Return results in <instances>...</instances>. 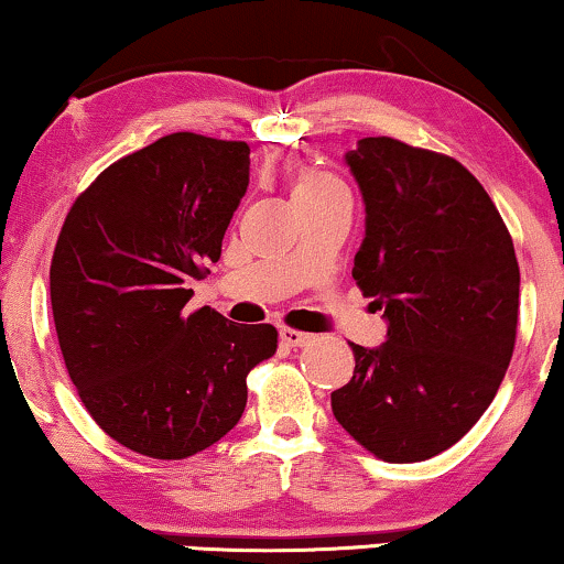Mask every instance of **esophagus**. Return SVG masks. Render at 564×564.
Returning <instances> with one entry per match:
<instances>
[{"instance_id":"34e87169","label":"esophagus","mask_w":564,"mask_h":564,"mask_svg":"<svg viewBox=\"0 0 564 564\" xmlns=\"http://www.w3.org/2000/svg\"><path fill=\"white\" fill-rule=\"evenodd\" d=\"M311 334H303V330H295V328H280V341L284 346H290V349H295V346H305L311 341Z\"/></svg>"}]
</instances>
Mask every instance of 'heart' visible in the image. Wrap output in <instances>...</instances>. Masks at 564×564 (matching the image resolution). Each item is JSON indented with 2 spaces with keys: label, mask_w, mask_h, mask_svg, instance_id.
Returning <instances> with one entry per match:
<instances>
[{
  "label": "heart",
  "mask_w": 564,
  "mask_h": 564,
  "mask_svg": "<svg viewBox=\"0 0 564 564\" xmlns=\"http://www.w3.org/2000/svg\"><path fill=\"white\" fill-rule=\"evenodd\" d=\"M326 184H334V180H328V176H323V174H318V172H305L303 176H300L295 195H297V192L321 189V187H326Z\"/></svg>",
  "instance_id": "obj_1"
}]
</instances>
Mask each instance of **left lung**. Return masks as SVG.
Segmentation results:
<instances>
[{
  "label": "left lung",
  "instance_id": "left-lung-1",
  "mask_svg": "<svg viewBox=\"0 0 564 564\" xmlns=\"http://www.w3.org/2000/svg\"><path fill=\"white\" fill-rule=\"evenodd\" d=\"M367 228L354 280L384 307L388 341L351 344L336 421L395 465L436 457L480 421L511 365L519 261L482 184L444 153L361 138L346 153Z\"/></svg>",
  "mask_w": 564,
  "mask_h": 564
}]
</instances>
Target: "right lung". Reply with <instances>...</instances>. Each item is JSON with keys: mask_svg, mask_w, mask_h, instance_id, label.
Masks as SVG:
<instances>
[{"mask_svg": "<svg viewBox=\"0 0 564 564\" xmlns=\"http://www.w3.org/2000/svg\"><path fill=\"white\" fill-rule=\"evenodd\" d=\"M243 141L172 133L76 197L51 261L68 377L97 426L143 457L184 459L241 421L246 377L276 328L184 313L249 187Z\"/></svg>", "mask_w": 564, "mask_h": 564, "instance_id": "add662e5", "label": "right lung"}]
</instances>
